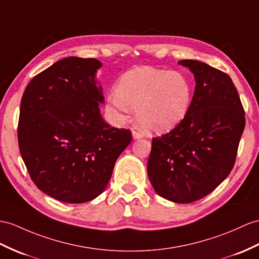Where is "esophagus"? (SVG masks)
Wrapping results in <instances>:
<instances>
[{"mask_svg": "<svg viewBox=\"0 0 259 259\" xmlns=\"http://www.w3.org/2000/svg\"><path fill=\"white\" fill-rule=\"evenodd\" d=\"M132 136H133V140H140V138H142V134L135 131L132 132Z\"/></svg>", "mask_w": 259, "mask_h": 259, "instance_id": "esophagus-1", "label": "esophagus"}]
</instances>
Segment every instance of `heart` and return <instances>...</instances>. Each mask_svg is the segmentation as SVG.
Instances as JSON below:
<instances>
[{"label":"heart","mask_w":259,"mask_h":259,"mask_svg":"<svg viewBox=\"0 0 259 259\" xmlns=\"http://www.w3.org/2000/svg\"><path fill=\"white\" fill-rule=\"evenodd\" d=\"M192 101V89L179 72L141 67L119 78L115 93L106 98L111 112L125 119L136 110L137 122L151 134H161L184 119Z\"/></svg>","instance_id":"1"}]
</instances>
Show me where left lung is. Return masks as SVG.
Here are the masks:
<instances>
[{
    "instance_id": "obj_1",
    "label": "left lung",
    "mask_w": 259,
    "mask_h": 259,
    "mask_svg": "<svg viewBox=\"0 0 259 259\" xmlns=\"http://www.w3.org/2000/svg\"><path fill=\"white\" fill-rule=\"evenodd\" d=\"M178 64L193 73L191 105L171 132L153 138L147 174L161 198L190 203L211 193L232 171L245 113L230 75L197 60Z\"/></svg>"
}]
</instances>
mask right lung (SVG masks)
Segmentation results:
<instances>
[{
	"label": "right lung",
	"instance_id": "1",
	"mask_svg": "<svg viewBox=\"0 0 259 259\" xmlns=\"http://www.w3.org/2000/svg\"><path fill=\"white\" fill-rule=\"evenodd\" d=\"M102 62L68 57L31 79L20 109L18 146L31 180L66 203L96 199L132 141L128 130L104 122L97 71Z\"/></svg>",
	"mask_w": 259,
	"mask_h": 259
}]
</instances>
